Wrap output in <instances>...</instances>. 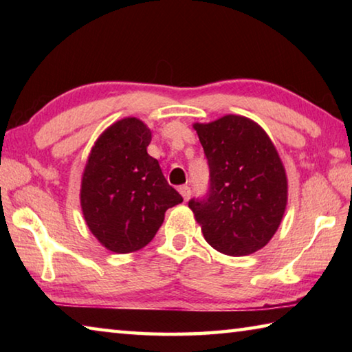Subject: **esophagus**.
<instances>
[{"label":"esophagus","mask_w":352,"mask_h":352,"mask_svg":"<svg viewBox=\"0 0 352 352\" xmlns=\"http://www.w3.org/2000/svg\"><path fill=\"white\" fill-rule=\"evenodd\" d=\"M178 190H180V194L183 195L184 200H188L190 197V188L186 186V184H183V186L178 188Z\"/></svg>","instance_id":"esophagus-1"}]
</instances>
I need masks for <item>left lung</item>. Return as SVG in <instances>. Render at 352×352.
I'll return each instance as SVG.
<instances>
[{"label":"left lung","mask_w":352,"mask_h":352,"mask_svg":"<svg viewBox=\"0 0 352 352\" xmlns=\"http://www.w3.org/2000/svg\"><path fill=\"white\" fill-rule=\"evenodd\" d=\"M210 166V188L189 208L217 252L245 256L267 245L287 205V177L275 146L252 119L226 115L194 124Z\"/></svg>","instance_id":"left-lung-1"}]
</instances>
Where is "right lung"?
Wrapping results in <instances>:
<instances>
[{
	"label": "right lung",
	"instance_id": "right-lung-1",
	"mask_svg": "<svg viewBox=\"0 0 352 352\" xmlns=\"http://www.w3.org/2000/svg\"><path fill=\"white\" fill-rule=\"evenodd\" d=\"M151 140L140 119H121L99 136L83 170V217L110 252L130 253L147 245L164 212L183 201L147 153Z\"/></svg>",
	"mask_w": 352,
	"mask_h": 352
}]
</instances>
